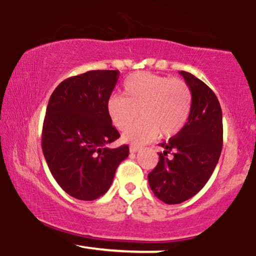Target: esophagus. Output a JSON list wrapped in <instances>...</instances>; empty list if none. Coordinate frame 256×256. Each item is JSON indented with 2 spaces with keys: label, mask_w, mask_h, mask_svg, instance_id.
<instances>
[{
  "label": "esophagus",
  "mask_w": 256,
  "mask_h": 256,
  "mask_svg": "<svg viewBox=\"0 0 256 256\" xmlns=\"http://www.w3.org/2000/svg\"><path fill=\"white\" fill-rule=\"evenodd\" d=\"M138 147H136V146H130V147H129V152H138Z\"/></svg>",
  "instance_id": "34e87169"
}]
</instances>
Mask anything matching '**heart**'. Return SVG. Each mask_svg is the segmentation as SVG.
<instances>
[{
    "label": "heart",
    "mask_w": 256,
    "mask_h": 256,
    "mask_svg": "<svg viewBox=\"0 0 256 256\" xmlns=\"http://www.w3.org/2000/svg\"><path fill=\"white\" fill-rule=\"evenodd\" d=\"M122 95H112L107 114L112 126L124 130L138 118L141 121L124 134V141L141 146L156 138H172L187 124L192 108L188 84L178 78L138 72L126 80Z\"/></svg>",
    "instance_id": "1"
}]
</instances>
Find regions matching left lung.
<instances>
[{
	"label": "left lung",
	"instance_id": "left-lung-1",
	"mask_svg": "<svg viewBox=\"0 0 256 256\" xmlns=\"http://www.w3.org/2000/svg\"><path fill=\"white\" fill-rule=\"evenodd\" d=\"M192 92L187 124L160 146L158 166L148 174L155 196L168 204H181L204 188L222 150V110L214 92L187 72H180ZM168 154L172 158H167Z\"/></svg>",
	"mask_w": 256,
	"mask_h": 256
}]
</instances>
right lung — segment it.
<instances>
[{"mask_svg": "<svg viewBox=\"0 0 256 256\" xmlns=\"http://www.w3.org/2000/svg\"><path fill=\"white\" fill-rule=\"evenodd\" d=\"M118 70H90L60 84L49 98L42 129V150L52 175L66 193L84 201L102 196L127 144L109 148L120 138L107 114Z\"/></svg>", "mask_w": 256, "mask_h": 256, "instance_id": "obj_1", "label": "right lung"}]
</instances>
